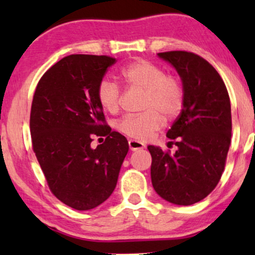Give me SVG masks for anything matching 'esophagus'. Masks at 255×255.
I'll use <instances>...</instances> for the list:
<instances>
[{
    "mask_svg": "<svg viewBox=\"0 0 255 255\" xmlns=\"http://www.w3.org/2000/svg\"><path fill=\"white\" fill-rule=\"evenodd\" d=\"M128 147H130L131 151H137V149L144 148L145 145L142 144L141 141H138V140H133V139H130V140H128Z\"/></svg>",
    "mask_w": 255,
    "mask_h": 255,
    "instance_id": "34e87169",
    "label": "esophagus"
}]
</instances>
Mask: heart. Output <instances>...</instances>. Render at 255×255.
<instances>
[{
	"label": "heart",
	"mask_w": 255,
	"mask_h": 255,
	"mask_svg": "<svg viewBox=\"0 0 255 255\" xmlns=\"http://www.w3.org/2000/svg\"><path fill=\"white\" fill-rule=\"evenodd\" d=\"M122 80L133 89L145 92L139 115H127L117 122V130L128 137L146 139L163 125V117L173 120L182 110L184 89L182 82L151 61L138 59L120 71ZM97 100L104 110L114 114L120 109L121 90L116 83L103 79L97 86Z\"/></svg>",
	"instance_id": "heart-1"
}]
</instances>
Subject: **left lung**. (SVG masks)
I'll return each instance as SVG.
<instances>
[{"label": "left lung", "instance_id": "1", "mask_svg": "<svg viewBox=\"0 0 255 255\" xmlns=\"http://www.w3.org/2000/svg\"><path fill=\"white\" fill-rule=\"evenodd\" d=\"M179 73L184 89L182 110L167 137L174 153L149 145L151 179L156 194L176 205H191L217 186L231 144V104L225 83L200 55L187 51L161 52Z\"/></svg>", "mask_w": 255, "mask_h": 255}]
</instances>
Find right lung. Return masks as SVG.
<instances>
[{
    "instance_id": "1",
    "label": "right lung",
    "mask_w": 255,
    "mask_h": 255,
    "mask_svg": "<svg viewBox=\"0 0 255 255\" xmlns=\"http://www.w3.org/2000/svg\"><path fill=\"white\" fill-rule=\"evenodd\" d=\"M115 62L108 55H68L45 72L33 95V152L52 194L75 210H90L110 197L128 151L127 138L107 125L97 100V86ZM94 136L106 140L93 149Z\"/></svg>"
}]
</instances>
